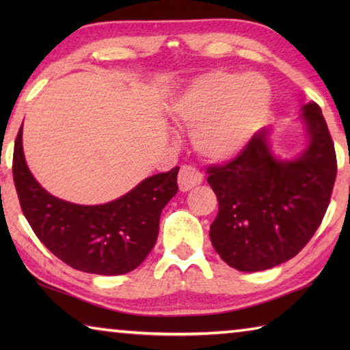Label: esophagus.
Listing matches in <instances>:
<instances>
[{"mask_svg": "<svg viewBox=\"0 0 350 350\" xmlns=\"http://www.w3.org/2000/svg\"><path fill=\"white\" fill-rule=\"evenodd\" d=\"M202 180V174H200L194 167H189V165H183L179 171V177H177V183H179L180 191H189V189L196 185H200Z\"/></svg>", "mask_w": 350, "mask_h": 350, "instance_id": "1", "label": "esophagus"}]
</instances>
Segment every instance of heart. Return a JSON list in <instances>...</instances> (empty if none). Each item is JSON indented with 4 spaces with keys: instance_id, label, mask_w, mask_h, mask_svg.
I'll return each instance as SVG.
<instances>
[{
    "instance_id": "obj_1",
    "label": "heart",
    "mask_w": 350,
    "mask_h": 350,
    "mask_svg": "<svg viewBox=\"0 0 350 350\" xmlns=\"http://www.w3.org/2000/svg\"><path fill=\"white\" fill-rule=\"evenodd\" d=\"M270 105L271 88L262 75L215 70L189 81L171 105V114L193 129L200 156L228 162L250 146Z\"/></svg>"
}]
</instances>
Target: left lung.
Here are the masks:
<instances>
[{
    "label": "left lung",
    "mask_w": 350,
    "mask_h": 350,
    "mask_svg": "<svg viewBox=\"0 0 350 350\" xmlns=\"http://www.w3.org/2000/svg\"><path fill=\"white\" fill-rule=\"evenodd\" d=\"M298 122L306 145L295 157L276 156L273 128L265 126L233 162L208 170L219 202L210 239L236 270L260 271L292 259L327 210L336 177L334 142L315 102L301 108Z\"/></svg>",
    "instance_id": "1"
}]
</instances>
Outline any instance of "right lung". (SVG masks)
Wrapping results in <instances>:
<instances>
[{
	"mask_svg": "<svg viewBox=\"0 0 350 350\" xmlns=\"http://www.w3.org/2000/svg\"><path fill=\"white\" fill-rule=\"evenodd\" d=\"M12 171L21 210L47 250L75 270L103 276L128 273L144 262L157 241L163 206L179 189L176 167L106 204L80 205L52 196L27 167L23 126Z\"/></svg>",
	"mask_w": 350,
	"mask_h": 350,
	"instance_id": "right-lung-1",
	"label": "right lung"
}]
</instances>
